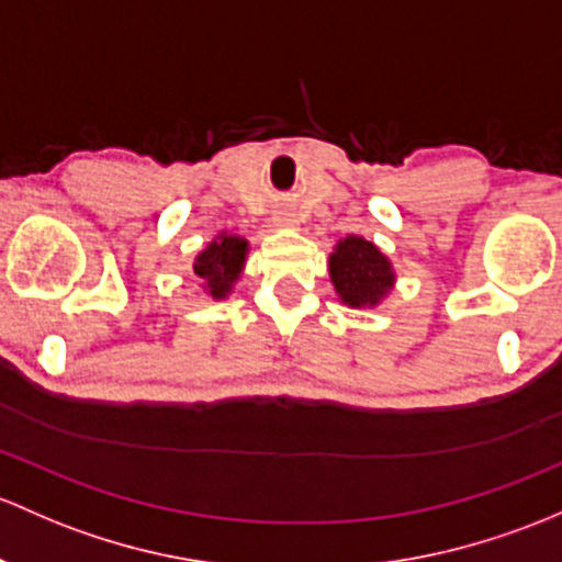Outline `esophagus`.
I'll return each instance as SVG.
<instances>
[{"label": "esophagus", "instance_id": "1", "mask_svg": "<svg viewBox=\"0 0 562 562\" xmlns=\"http://www.w3.org/2000/svg\"><path fill=\"white\" fill-rule=\"evenodd\" d=\"M277 223H280V226H291V215H280V217H277Z\"/></svg>", "mask_w": 562, "mask_h": 562}]
</instances>
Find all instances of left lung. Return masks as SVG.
Returning a JSON list of instances; mask_svg holds the SVG:
<instances>
[{
  "label": "left lung",
  "instance_id": "obj_1",
  "mask_svg": "<svg viewBox=\"0 0 562 562\" xmlns=\"http://www.w3.org/2000/svg\"><path fill=\"white\" fill-rule=\"evenodd\" d=\"M330 282L345 304L374 306L393 288V266L363 236H347L330 252Z\"/></svg>",
  "mask_w": 562,
  "mask_h": 562
}]
</instances>
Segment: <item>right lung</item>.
<instances>
[{
	"label": "right lung",
	"mask_w": 562,
	"mask_h": 562,
	"mask_svg": "<svg viewBox=\"0 0 562 562\" xmlns=\"http://www.w3.org/2000/svg\"><path fill=\"white\" fill-rule=\"evenodd\" d=\"M245 256L247 241L234 234H221L206 245V250L199 252L193 271L210 288L212 299H226V293H232V285L245 266Z\"/></svg>",
	"instance_id": "obj_1"
}]
</instances>
